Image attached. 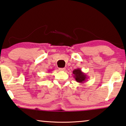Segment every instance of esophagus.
<instances>
[{"label": "esophagus", "mask_w": 126, "mask_h": 126, "mask_svg": "<svg viewBox=\"0 0 126 126\" xmlns=\"http://www.w3.org/2000/svg\"><path fill=\"white\" fill-rule=\"evenodd\" d=\"M59 70H60V71H65V68H59Z\"/></svg>", "instance_id": "34e87169"}]
</instances>
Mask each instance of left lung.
<instances>
[{
  "instance_id": "1",
  "label": "left lung",
  "mask_w": 126,
  "mask_h": 126,
  "mask_svg": "<svg viewBox=\"0 0 126 126\" xmlns=\"http://www.w3.org/2000/svg\"><path fill=\"white\" fill-rule=\"evenodd\" d=\"M73 77L75 79L76 81L77 82H79L80 84H82L85 82L88 79L87 76L84 73V72L81 71L80 69H76L73 71Z\"/></svg>"
}]
</instances>
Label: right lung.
<instances>
[{"label": "right lung", "instance_id": "add662e5", "mask_svg": "<svg viewBox=\"0 0 126 126\" xmlns=\"http://www.w3.org/2000/svg\"><path fill=\"white\" fill-rule=\"evenodd\" d=\"M49 71H50V70H49Z\"/></svg>", "mask_w": 126, "mask_h": 126}]
</instances>
